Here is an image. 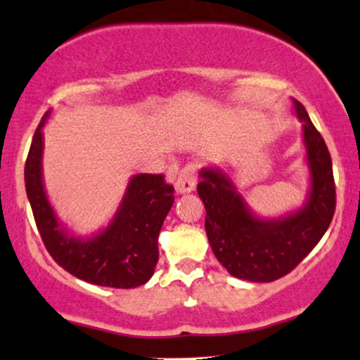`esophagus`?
<instances>
[{
	"instance_id": "obj_1",
	"label": "esophagus",
	"mask_w": 360,
	"mask_h": 360,
	"mask_svg": "<svg viewBox=\"0 0 360 360\" xmlns=\"http://www.w3.org/2000/svg\"><path fill=\"white\" fill-rule=\"evenodd\" d=\"M174 188L177 194L193 193L195 188V167L193 165L184 166L183 169L179 171V174L176 176Z\"/></svg>"
}]
</instances>
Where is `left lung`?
I'll use <instances>...</instances> for the list:
<instances>
[{"label":"left lung","mask_w":360,"mask_h":360,"mask_svg":"<svg viewBox=\"0 0 360 360\" xmlns=\"http://www.w3.org/2000/svg\"><path fill=\"white\" fill-rule=\"evenodd\" d=\"M302 122L309 189L301 207L277 217L254 212L229 176L219 167L199 172L198 194L206 207V234L214 256L231 276L272 282L285 276L316 248L335 211V186L329 149L306 108L292 98Z\"/></svg>","instance_id":"left-lung-1"}]
</instances>
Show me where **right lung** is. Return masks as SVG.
<instances>
[{
	"label": "right lung",
	"mask_w": 360,
	"mask_h": 360,
	"mask_svg": "<svg viewBox=\"0 0 360 360\" xmlns=\"http://www.w3.org/2000/svg\"><path fill=\"white\" fill-rule=\"evenodd\" d=\"M41 120L25 166V184L38 231L48 252L63 269L103 288L131 289L146 284L159 259L158 238L174 202V188L162 174H136L126 186L115 216L96 233L78 236L58 217L43 179L46 124Z\"/></svg>",
	"instance_id": "add662e5"
}]
</instances>
